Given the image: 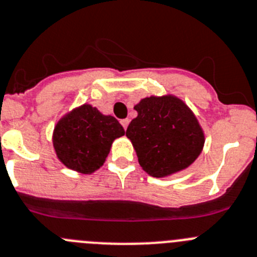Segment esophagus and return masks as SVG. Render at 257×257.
Segmentation results:
<instances>
[{"label": "esophagus", "instance_id": "1", "mask_svg": "<svg viewBox=\"0 0 257 257\" xmlns=\"http://www.w3.org/2000/svg\"><path fill=\"white\" fill-rule=\"evenodd\" d=\"M120 123H121V125H123L124 129H126V126H128V124H129V119L120 120Z\"/></svg>", "mask_w": 257, "mask_h": 257}]
</instances>
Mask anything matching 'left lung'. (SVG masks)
<instances>
[{
  "label": "left lung",
  "instance_id": "1",
  "mask_svg": "<svg viewBox=\"0 0 257 257\" xmlns=\"http://www.w3.org/2000/svg\"><path fill=\"white\" fill-rule=\"evenodd\" d=\"M138 116L126 137L137 152L140 165L155 178L188 168L201 154L203 132L188 106L173 96L147 97L134 106Z\"/></svg>",
  "mask_w": 257,
  "mask_h": 257
}]
</instances>
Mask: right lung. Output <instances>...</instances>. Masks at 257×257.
<instances>
[{
    "label": "right lung",
    "instance_id": "1",
    "mask_svg": "<svg viewBox=\"0 0 257 257\" xmlns=\"http://www.w3.org/2000/svg\"><path fill=\"white\" fill-rule=\"evenodd\" d=\"M124 136L123 126L111 115L83 105L60 120L54 131L57 157L68 168L91 174L103 165L115 138Z\"/></svg>",
    "mask_w": 257,
    "mask_h": 257
}]
</instances>
